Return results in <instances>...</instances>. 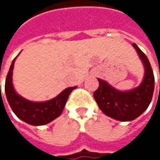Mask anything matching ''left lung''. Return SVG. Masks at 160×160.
<instances>
[{"mask_svg": "<svg viewBox=\"0 0 160 160\" xmlns=\"http://www.w3.org/2000/svg\"><path fill=\"white\" fill-rule=\"evenodd\" d=\"M144 68V75L141 84L129 91H119L108 81L97 79L98 89L93 92V97L104 114L119 121H131L142 115L151 103L155 78L149 60L140 48L132 43Z\"/></svg>", "mask_w": 160, "mask_h": 160, "instance_id": "obj_1", "label": "left lung"}]
</instances>
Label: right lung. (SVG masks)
Returning a JSON list of instances; mask_svg holds the SVG:
<instances>
[{
  "instance_id": "1",
  "label": "right lung",
  "mask_w": 160,
  "mask_h": 160,
  "mask_svg": "<svg viewBox=\"0 0 160 160\" xmlns=\"http://www.w3.org/2000/svg\"><path fill=\"white\" fill-rule=\"evenodd\" d=\"M15 60L16 58L13 60L8 71L4 88L7 101L13 112L21 120L33 126H42L52 121L62 114L70 92L77 87H68L56 97L48 101L33 102L27 100L16 92L13 86L12 77Z\"/></svg>"
}]
</instances>
